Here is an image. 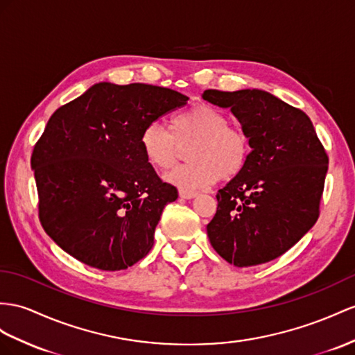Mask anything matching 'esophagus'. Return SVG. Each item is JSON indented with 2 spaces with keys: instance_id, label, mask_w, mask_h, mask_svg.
<instances>
[{
  "instance_id": "obj_1",
  "label": "esophagus",
  "mask_w": 355,
  "mask_h": 355,
  "mask_svg": "<svg viewBox=\"0 0 355 355\" xmlns=\"http://www.w3.org/2000/svg\"><path fill=\"white\" fill-rule=\"evenodd\" d=\"M180 198L183 199H193L198 193L196 192H190V190H184V189H180Z\"/></svg>"
}]
</instances>
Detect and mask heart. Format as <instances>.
<instances>
[{
	"label": "heart",
	"instance_id": "obj_1",
	"mask_svg": "<svg viewBox=\"0 0 355 355\" xmlns=\"http://www.w3.org/2000/svg\"><path fill=\"white\" fill-rule=\"evenodd\" d=\"M186 150L184 165L168 172V183L184 190H198L217 180H232L246 168L250 156L249 136L220 109L199 103L172 116L171 132L159 123H150L139 136L141 151L154 169H169L178 156V147Z\"/></svg>",
	"mask_w": 355,
	"mask_h": 355
}]
</instances>
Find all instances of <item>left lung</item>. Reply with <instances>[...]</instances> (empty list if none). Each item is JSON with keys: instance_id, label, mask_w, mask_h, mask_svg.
Instances as JSON below:
<instances>
[{"instance_id": "1", "label": "left lung", "mask_w": 355, "mask_h": 355, "mask_svg": "<svg viewBox=\"0 0 355 355\" xmlns=\"http://www.w3.org/2000/svg\"><path fill=\"white\" fill-rule=\"evenodd\" d=\"M202 98L231 109L252 148L246 168L216 195L211 246L235 267L276 259L320 217L329 156L311 118L267 91L205 89Z\"/></svg>"}]
</instances>
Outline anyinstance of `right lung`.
Wrapping results in <instances>:
<instances>
[{
    "instance_id": "right-lung-1",
    "label": "right lung",
    "mask_w": 355,
    "mask_h": 355,
    "mask_svg": "<svg viewBox=\"0 0 355 355\" xmlns=\"http://www.w3.org/2000/svg\"><path fill=\"white\" fill-rule=\"evenodd\" d=\"M187 100L171 88L100 83L53 112L31 168L40 223L62 250L105 271L148 255L163 208L178 192L145 160L139 136Z\"/></svg>"
}]
</instances>
